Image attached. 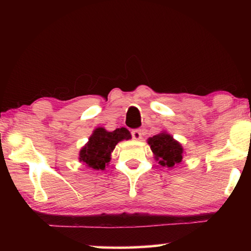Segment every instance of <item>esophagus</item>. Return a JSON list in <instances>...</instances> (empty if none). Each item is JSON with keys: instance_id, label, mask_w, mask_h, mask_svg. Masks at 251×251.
<instances>
[{"instance_id": "34e87169", "label": "esophagus", "mask_w": 251, "mask_h": 251, "mask_svg": "<svg viewBox=\"0 0 251 251\" xmlns=\"http://www.w3.org/2000/svg\"><path fill=\"white\" fill-rule=\"evenodd\" d=\"M142 129H133L131 130V136H133V138L136 139V141H139V139H142L143 137V133H142Z\"/></svg>"}]
</instances>
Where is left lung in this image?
<instances>
[{"label": "left lung", "mask_w": 251, "mask_h": 251, "mask_svg": "<svg viewBox=\"0 0 251 251\" xmlns=\"http://www.w3.org/2000/svg\"><path fill=\"white\" fill-rule=\"evenodd\" d=\"M151 150L161 166L174 167L182 159V147L171 135L160 133L148 139Z\"/></svg>", "instance_id": "8db88e82"}]
</instances>
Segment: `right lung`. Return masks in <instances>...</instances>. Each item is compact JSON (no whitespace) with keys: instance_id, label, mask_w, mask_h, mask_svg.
Segmentation results:
<instances>
[{"instance_id":"1","label":"right lung","mask_w":251,"mask_h":251,"mask_svg":"<svg viewBox=\"0 0 251 251\" xmlns=\"http://www.w3.org/2000/svg\"><path fill=\"white\" fill-rule=\"evenodd\" d=\"M130 134L124 127L114 131H107L101 127L94 130L90 141L79 151V160L94 169H104L105 165L109 163L110 152L115 148L116 144L123 139H129Z\"/></svg>"}]
</instances>
